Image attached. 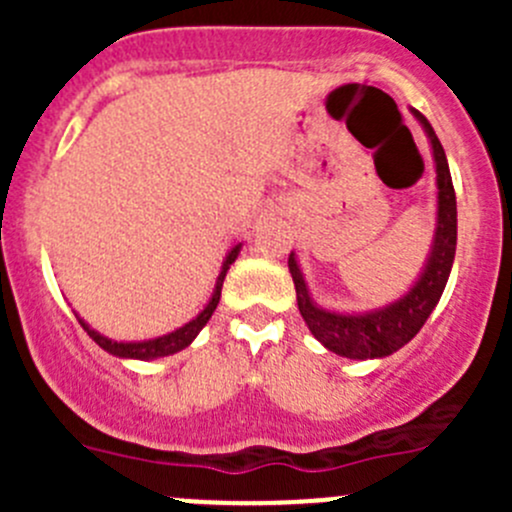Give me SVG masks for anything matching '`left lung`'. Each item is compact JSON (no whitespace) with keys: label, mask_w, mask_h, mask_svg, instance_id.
Wrapping results in <instances>:
<instances>
[{"label":"left lung","mask_w":512,"mask_h":512,"mask_svg":"<svg viewBox=\"0 0 512 512\" xmlns=\"http://www.w3.org/2000/svg\"><path fill=\"white\" fill-rule=\"evenodd\" d=\"M411 113H414V118L426 133L433 168H436V230H433L431 247H428L421 272L411 282V287L399 299L384 304V307L364 309V312L327 309L314 302L307 280L302 275V267L297 262V255L289 252L287 267L294 289H297V307L304 324L324 349L347 356V359H384V356L399 352L404 344H409L418 334V329L426 324V319L431 317L433 309H436L438 299L446 289L448 275H451L453 257H456L458 213L446 153H443V146L431 123L414 108H411Z\"/></svg>","instance_id":"obj_1"}]
</instances>
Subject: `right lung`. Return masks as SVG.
<instances>
[{
	"instance_id": "add662e5",
	"label": "right lung",
	"mask_w": 512,
	"mask_h": 512,
	"mask_svg": "<svg viewBox=\"0 0 512 512\" xmlns=\"http://www.w3.org/2000/svg\"><path fill=\"white\" fill-rule=\"evenodd\" d=\"M242 250V242H237V245H232L230 250H227L225 260H223V267H220V275L218 280H215V287H213V294H210L208 304H205L203 309L198 312V317H193L190 322H185L183 327L173 329V332L163 334V337H156V339H143V342H118V339H111L106 337V334L96 332L94 327H91L86 319H81L79 314H76V319H79L81 327L86 329V334H89L91 339L98 344V347L103 349V352L118 356V359H136V361H153V359H163V356H170V354H178L183 352L185 347H190V344L195 342V337L200 334V329L208 324V319L213 317L215 307H218L220 302V292H223V282H225V275L227 270H230L232 262L237 260V255H240Z\"/></svg>"
}]
</instances>
